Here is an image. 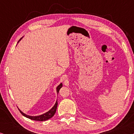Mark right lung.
<instances>
[{"mask_svg":"<svg viewBox=\"0 0 134 134\" xmlns=\"http://www.w3.org/2000/svg\"><path fill=\"white\" fill-rule=\"evenodd\" d=\"M62 85H62V83H60V85L58 86L57 88V92L58 93V92H59V90H60V88L62 87ZM57 105H58V102H57V101L54 107H53L49 111H47V112H46V113H44V114H43V115H40V116H29V115H27L26 114H25V113H24L23 112H22V111L20 110L19 109V110L20 112H21V114L23 115V116L26 117V118H28L29 119H30V120H35V121H43L49 120V119L51 118L53 116H54V115H55V112H56L57 108Z\"/></svg>","mask_w":134,"mask_h":134,"instance_id":"1","label":"right lung"}]
</instances>
